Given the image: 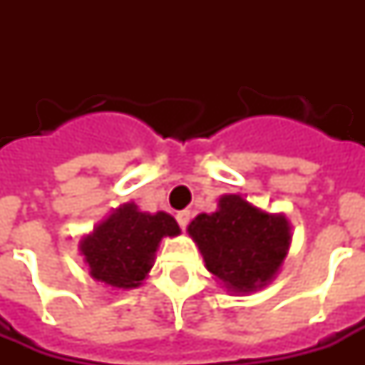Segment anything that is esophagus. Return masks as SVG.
Returning a JSON list of instances; mask_svg holds the SVG:
<instances>
[{
	"label": "esophagus",
	"instance_id": "esophagus-1",
	"mask_svg": "<svg viewBox=\"0 0 365 365\" xmlns=\"http://www.w3.org/2000/svg\"><path fill=\"white\" fill-rule=\"evenodd\" d=\"M176 220H178V225H180V227H182V229H185V227H187L189 220H191V212H189V210L178 212Z\"/></svg>",
	"mask_w": 365,
	"mask_h": 365
}]
</instances>
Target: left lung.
Listing matches in <instances>:
<instances>
[{
	"label": "left lung",
	"mask_w": 365,
	"mask_h": 365,
	"mask_svg": "<svg viewBox=\"0 0 365 365\" xmlns=\"http://www.w3.org/2000/svg\"><path fill=\"white\" fill-rule=\"evenodd\" d=\"M206 269L231 294L265 288L282 269L292 244L286 214H271L242 195H222L217 210L187 225Z\"/></svg>",
	"instance_id": "1"
}]
</instances>
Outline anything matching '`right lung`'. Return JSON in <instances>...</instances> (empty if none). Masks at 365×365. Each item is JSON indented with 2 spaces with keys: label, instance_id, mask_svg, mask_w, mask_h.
Listing matches in <instances>:
<instances>
[{
  "label": "right lung",
  "instance_id": "add662e5",
  "mask_svg": "<svg viewBox=\"0 0 365 365\" xmlns=\"http://www.w3.org/2000/svg\"><path fill=\"white\" fill-rule=\"evenodd\" d=\"M180 233L170 214H149L134 202H125L81 237L79 252L94 280L115 289H132L148 278L160 240Z\"/></svg>",
  "mask_w": 365,
  "mask_h": 365
}]
</instances>
